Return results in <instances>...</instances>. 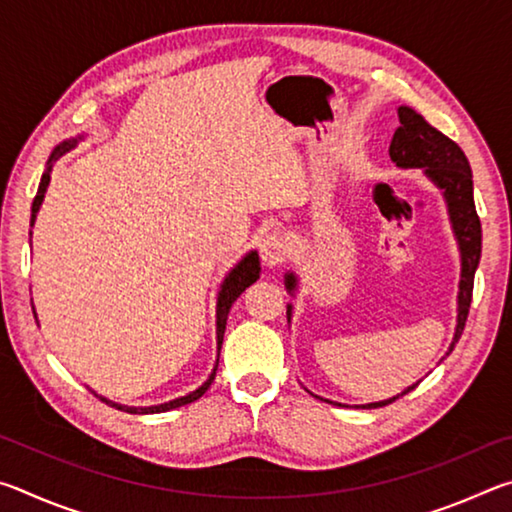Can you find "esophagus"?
Listing matches in <instances>:
<instances>
[{"label":"esophagus","instance_id":"esophagus-1","mask_svg":"<svg viewBox=\"0 0 512 512\" xmlns=\"http://www.w3.org/2000/svg\"><path fill=\"white\" fill-rule=\"evenodd\" d=\"M259 255L266 266H280L289 257V239L282 232H271L259 244Z\"/></svg>","mask_w":512,"mask_h":512}]
</instances>
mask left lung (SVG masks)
<instances>
[{
  "label": "left lung",
  "instance_id": "8db88e82",
  "mask_svg": "<svg viewBox=\"0 0 512 512\" xmlns=\"http://www.w3.org/2000/svg\"><path fill=\"white\" fill-rule=\"evenodd\" d=\"M400 115V126L393 135L391 142V160L397 167L409 169V167H422L424 173L445 192L447 207H449V219H452L458 246H461V291H458V323L454 343L461 339L467 314H470V302H472V289H474V273L481 259V221L474 207V187H472V169L467 162L465 153L461 151L454 140H449L438 128L427 124V119L411 108H397ZM287 289H296V277L291 273L287 275ZM291 311V307H289ZM287 311V314H289ZM454 343L452 348L454 350ZM418 384L406 388V393H411ZM402 395L391 397L386 402L366 404L363 409H377V406L393 404L400 400ZM341 406V404H339Z\"/></svg>",
  "mask_w": 512,
  "mask_h": 512
}]
</instances>
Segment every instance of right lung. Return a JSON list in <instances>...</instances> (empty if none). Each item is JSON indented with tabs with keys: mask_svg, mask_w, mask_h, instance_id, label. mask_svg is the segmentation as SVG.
Listing matches in <instances>:
<instances>
[{
	"mask_svg": "<svg viewBox=\"0 0 512 512\" xmlns=\"http://www.w3.org/2000/svg\"><path fill=\"white\" fill-rule=\"evenodd\" d=\"M74 144L76 142H65V144H60L54 153H51L49 167H47L45 173H42L40 185H38V194H36V198H33V205H31V225H33V221H36V214L40 210V203H42V198H45V192H47L51 162L58 160L63 153H67ZM257 277H259V257H257L255 250H253V253H248L244 259H241V262L235 268H232L230 275L225 277L221 293H219V302H216V343H219V350H221V343H223V332H225V323H228V314H230L232 302H235L241 296V293L246 291V287H250V284L257 280ZM214 375H216V368L212 372V377L207 379L205 384L198 388V391L189 393L185 397H178V400H173V402L160 404V406H144V409H135V406H121V404L110 402V400H106V397H101V402H106L110 406H115V409L128 411V413H162V411H171V409H178V406H185L189 402L198 400V397H201L207 391V388H210Z\"/></svg>",
	"mask_w": 512,
	"mask_h": 512,
	"instance_id": "add662e5",
	"label": "right lung"
}]
</instances>
